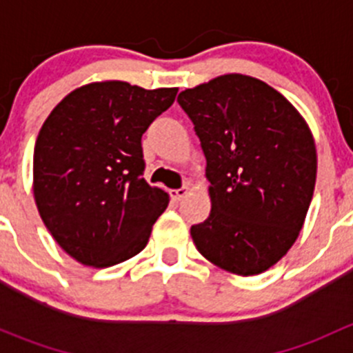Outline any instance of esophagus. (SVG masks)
Returning <instances> with one entry per match:
<instances>
[{"label": "esophagus", "instance_id": "esophagus-1", "mask_svg": "<svg viewBox=\"0 0 353 353\" xmlns=\"http://www.w3.org/2000/svg\"><path fill=\"white\" fill-rule=\"evenodd\" d=\"M188 193H190V188L188 186L179 188V190H170V198H172L174 201H181Z\"/></svg>", "mask_w": 353, "mask_h": 353}]
</instances>
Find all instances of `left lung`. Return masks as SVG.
Returning <instances> with one entry per match:
<instances>
[{"label":"left lung","mask_w":353,"mask_h":353,"mask_svg":"<svg viewBox=\"0 0 353 353\" xmlns=\"http://www.w3.org/2000/svg\"><path fill=\"white\" fill-rule=\"evenodd\" d=\"M206 159L212 210L191 227L196 249L225 272L259 275L299 237L318 155L304 117L258 78L230 73L177 97Z\"/></svg>","instance_id":"1"}]
</instances>
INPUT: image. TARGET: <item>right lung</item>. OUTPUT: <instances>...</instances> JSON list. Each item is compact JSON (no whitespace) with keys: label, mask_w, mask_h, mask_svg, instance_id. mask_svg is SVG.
I'll return each mask as SVG.
<instances>
[{"label":"right lung","mask_w":353,"mask_h":353,"mask_svg":"<svg viewBox=\"0 0 353 353\" xmlns=\"http://www.w3.org/2000/svg\"><path fill=\"white\" fill-rule=\"evenodd\" d=\"M177 88L94 81L48 116L34 148V198L54 241L85 266L137 256L169 205L143 179L141 137L172 105Z\"/></svg>","instance_id":"1"}]
</instances>
